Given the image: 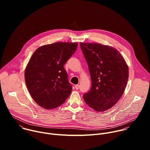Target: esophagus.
I'll return each mask as SVG.
<instances>
[{"label": "esophagus", "instance_id": "obj_1", "mask_svg": "<svg viewBox=\"0 0 150 150\" xmlns=\"http://www.w3.org/2000/svg\"><path fill=\"white\" fill-rule=\"evenodd\" d=\"M75 88H76V90H78V89L79 88V85L78 84L75 85Z\"/></svg>", "mask_w": 150, "mask_h": 150}]
</instances>
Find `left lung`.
I'll use <instances>...</instances> for the list:
<instances>
[{
    "instance_id": "left-lung-1",
    "label": "left lung",
    "mask_w": 150,
    "mask_h": 150,
    "mask_svg": "<svg viewBox=\"0 0 150 150\" xmlns=\"http://www.w3.org/2000/svg\"><path fill=\"white\" fill-rule=\"evenodd\" d=\"M80 47L91 79V88L83 95V100L94 110L105 111L123 94L129 76L128 67L112 47L93 42H81Z\"/></svg>"
}]
</instances>
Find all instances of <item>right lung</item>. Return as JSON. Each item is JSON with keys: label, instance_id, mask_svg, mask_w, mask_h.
I'll return each mask as SVG.
<instances>
[{"label": "right lung", "instance_id": "add662e5", "mask_svg": "<svg viewBox=\"0 0 150 150\" xmlns=\"http://www.w3.org/2000/svg\"><path fill=\"white\" fill-rule=\"evenodd\" d=\"M76 42H57L37 49L25 71L27 88L40 106L52 109L62 105L72 90L64 65L76 50Z\"/></svg>", "mask_w": 150, "mask_h": 150}]
</instances>
